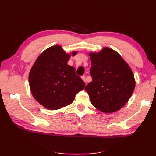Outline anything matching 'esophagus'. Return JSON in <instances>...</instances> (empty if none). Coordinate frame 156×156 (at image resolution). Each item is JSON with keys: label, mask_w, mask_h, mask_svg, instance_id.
Returning <instances> with one entry per match:
<instances>
[{"label": "esophagus", "mask_w": 156, "mask_h": 156, "mask_svg": "<svg viewBox=\"0 0 156 156\" xmlns=\"http://www.w3.org/2000/svg\"><path fill=\"white\" fill-rule=\"evenodd\" d=\"M81 79L83 80V81H84V82L86 83L87 80H86V76H85V75H82V76H81Z\"/></svg>", "instance_id": "obj_1"}]
</instances>
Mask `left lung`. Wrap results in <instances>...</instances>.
Instances as JSON below:
<instances>
[{"label": "left lung", "instance_id": "8db88e82", "mask_svg": "<svg viewBox=\"0 0 156 156\" xmlns=\"http://www.w3.org/2000/svg\"><path fill=\"white\" fill-rule=\"evenodd\" d=\"M92 81L85 87L92 104L105 113L119 111L129 100L135 87L133 72L122 56L108 48L90 53Z\"/></svg>", "mask_w": 156, "mask_h": 156}]
</instances>
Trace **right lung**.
I'll return each instance as SVG.
<instances>
[{
	"label": "right lung",
	"instance_id": "1",
	"mask_svg": "<svg viewBox=\"0 0 156 156\" xmlns=\"http://www.w3.org/2000/svg\"><path fill=\"white\" fill-rule=\"evenodd\" d=\"M77 51L72 52L75 56ZM70 55L60 45L45 50L33 64L29 76L33 97L49 110H56L71 104L75 94L85 87V83L68 64Z\"/></svg>",
	"mask_w": 156,
	"mask_h": 156
}]
</instances>
